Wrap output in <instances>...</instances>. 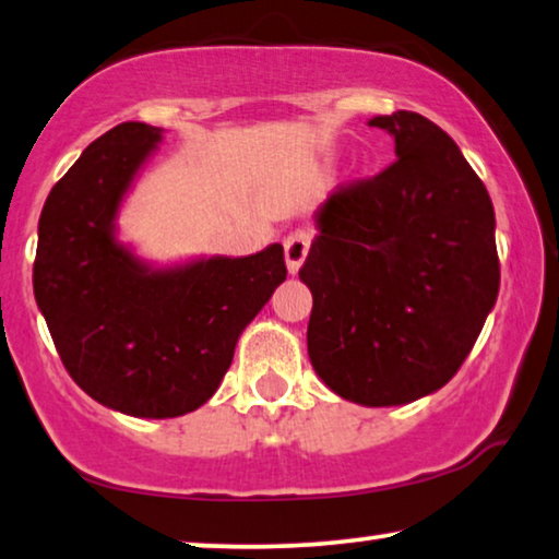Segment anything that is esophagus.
Segmentation results:
<instances>
[{"mask_svg":"<svg viewBox=\"0 0 559 559\" xmlns=\"http://www.w3.org/2000/svg\"><path fill=\"white\" fill-rule=\"evenodd\" d=\"M308 248H311V233L306 228L290 230L288 236L283 238V251H286V265L290 273H298V269H301L308 255Z\"/></svg>","mask_w":559,"mask_h":559,"instance_id":"obj_1","label":"esophagus"}]
</instances>
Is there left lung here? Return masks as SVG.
Returning <instances> with one entry per match:
<instances>
[{"instance_id":"obj_1","label":"left lung","mask_w":559,"mask_h":559,"mask_svg":"<svg viewBox=\"0 0 559 559\" xmlns=\"http://www.w3.org/2000/svg\"><path fill=\"white\" fill-rule=\"evenodd\" d=\"M396 160L319 211L298 276L311 288L308 359L364 406L409 404L460 371L499 294L495 207L444 130L419 112L369 120Z\"/></svg>"}]
</instances>
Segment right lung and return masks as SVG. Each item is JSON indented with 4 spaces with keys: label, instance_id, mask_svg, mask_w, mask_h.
Instances as JSON below:
<instances>
[{
    "label": "right lung",
    "instance_id": "obj_1",
    "mask_svg": "<svg viewBox=\"0 0 559 559\" xmlns=\"http://www.w3.org/2000/svg\"><path fill=\"white\" fill-rule=\"evenodd\" d=\"M160 140L145 122L97 138L39 215L35 298L64 369L95 402L130 416L195 412L226 377L236 341L286 281L283 246L147 271L112 218Z\"/></svg>",
    "mask_w": 559,
    "mask_h": 559
}]
</instances>
